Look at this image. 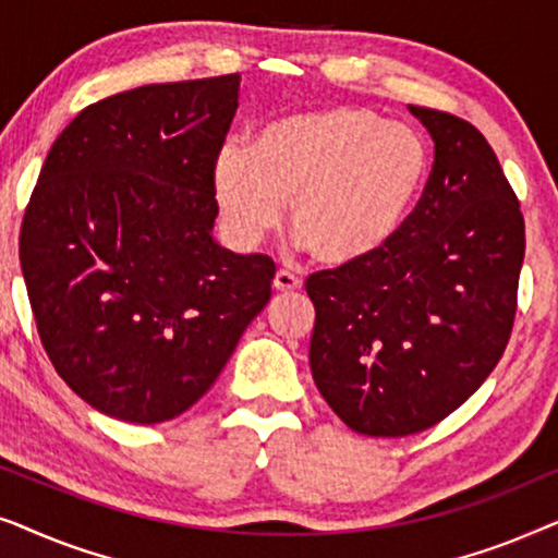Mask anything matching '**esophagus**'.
Wrapping results in <instances>:
<instances>
[{
    "instance_id": "1",
    "label": "esophagus",
    "mask_w": 558,
    "mask_h": 558,
    "mask_svg": "<svg viewBox=\"0 0 558 558\" xmlns=\"http://www.w3.org/2000/svg\"><path fill=\"white\" fill-rule=\"evenodd\" d=\"M274 292L277 294H292V292H300L302 289V279H296L294 274L289 271H277V277H274Z\"/></svg>"
}]
</instances>
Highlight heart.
I'll return each instance as SVG.
<instances>
[{"mask_svg":"<svg viewBox=\"0 0 558 558\" xmlns=\"http://www.w3.org/2000/svg\"><path fill=\"white\" fill-rule=\"evenodd\" d=\"M432 174L418 129L363 106H323L277 119L254 147L228 142L213 159L220 223L239 246H256L289 226L330 269L376 258L422 203Z\"/></svg>","mask_w":558,"mask_h":558,"instance_id":"obj_1","label":"heart"}]
</instances>
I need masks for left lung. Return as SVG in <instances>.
Listing matches in <instances>:
<instances>
[{
  "instance_id": "1",
  "label": "left lung",
  "mask_w": 558,
  "mask_h": 558,
  "mask_svg": "<svg viewBox=\"0 0 558 558\" xmlns=\"http://www.w3.org/2000/svg\"><path fill=\"white\" fill-rule=\"evenodd\" d=\"M434 142L422 203L386 251L307 279L312 378L350 429L407 437L483 386L508 345L525 254L521 205L490 144L409 106Z\"/></svg>"
}]
</instances>
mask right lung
<instances>
[{
    "label": "right lung",
    "instance_id": "obj_1",
    "mask_svg": "<svg viewBox=\"0 0 558 558\" xmlns=\"http://www.w3.org/2000/svg\"><path fill=\"white\" fill-rule=\"evenodd\" d=\"M241 75L90 104L52 144L20 264L58 376L106 416L170 422L216 384L277 266L213 239L210 170Z\"/></svg>",
    "mask_w": 558,
    "mask_h": 558
}]
</instances>
